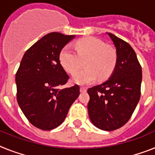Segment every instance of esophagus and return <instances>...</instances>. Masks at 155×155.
I'll return each instance as SVG.
<instances>
[{
	"label": "esophagus",
	"mask_w": 155,
	"mask_h": 155,
	"mask_svg": "<svg viewBox=\"0 0 155 155\" xmlns=\"http://www.w3.org/2000/svg\"><path fill=\"white\" fill-rule=\"evenodd\" d=\"M80 92H86V91H87V88H86V87H80Z\"/></svg>",
	"instance_id": "1"
}]
</instances>
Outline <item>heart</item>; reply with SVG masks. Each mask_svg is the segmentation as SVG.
Segmentation results:
<instances>
[{
	"instance_id": "obj_1",
	"label": "heart",
	"mask_w": 155,
	"mask_h": 155,
	"mask_svg": "<svg viewBox=\"0 0 155 155\" xmlns=\"http://www.w3.org/2000/svg\"><path fill=\"white\" fill-rule=\"evenodd\" d=\"M77 53L69 45L61 50L58 59L63 68L70 74L79 69L85 60L86 68L74 75L72 82L80 85L92 84L97 80L108 79L116 67L117 55L116 50L104 45L101 40L94 37L82 38L75 42Z\"/></svg>"
}]
</instances>
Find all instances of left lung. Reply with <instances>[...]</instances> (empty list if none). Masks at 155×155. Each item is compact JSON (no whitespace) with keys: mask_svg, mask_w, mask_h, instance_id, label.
Returning <instances> with one entry per match:
<instances>
[{"mask_svg":"<svg viewBox=\"0 0 155 155\" xmlns=\"http://www.w3.org/2000/svg\"><path fill=\"white\" fill-rule=\"evenodd\" d=\"M117 55L116 67L105 82L87 90V111L92 124L112 131L130 120L141 96L142 68L131 46L111 33Z\"/></svg>","mask_w":155,"mask_h":155,"instance_id":"8db88e82","label":"left lung"}]
</instances>
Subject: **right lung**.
<instances>
[{
  "mask_svg": "<svg viewBox=\"0 0 155 155\" xmlns=\"http://www.w3.org/2000/svg\"><path fill=\"white\" fill-rule=\"evenodd\" d=\"M53 32L35 42L23 55L16 74L17 100L33 125L51 130L65 120L80 95V87L62 88L69 76L61 66V50L75 38Z\"/></svg>",
  "mask_w": 155,
  "mask_h": 155,
  "instance_id": "add662e5",
  "label": "right lung"
}]
</instances>
